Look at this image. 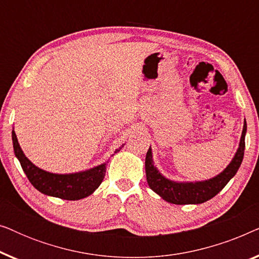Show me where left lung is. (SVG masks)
<instances>
[{
  "label": "left lung",
  "mask_w": 259,
  "mask_h": 259,
  "mask_svg": "<svg viewBox=\"0 0 259 259\" xmlns=\"http://www.w3.org/2000/svg\"><path fill=\"white\" fill-rule=\"evenodd\" d=\"M246 121L244 119L242 136L235 155L229 165L217 176L210 179L196 180V182H177L171 180L162 175L154 165L153 153L150 146L145 159V171L148 186L162 199L176 205L201 204L210 200L215 194L224 189V186L231 180L238 171L243 161L244 148H245Z\"/></svg>",
  "instance_id": "left-lung-1"
}]
</instances>
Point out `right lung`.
Wrapping results in <instances>:
<instances>
[{
  "label": "right lung",
  "instance_id": "add662e5",
  "mask_svg": "<svg viewBox=\"0 0 259 259\" xmlns=\"http://www.w3.org/2000/svg\"><path fill=\"white\" fill-rule=\"evenodd\" d=\"M12 138L14 153H15V157L19 159L23 172L26 173L31 185L37 191H40L41 193L46 194V196L66 200H79L91 196L104 180V177L106 175V166H107L109 159L100 165L83 169V171L73 173H53L37 167L26 157V154H24V152L20 146L14 128L12 132ZM123 145L116 148L114 154L121 150Z\"/></svg>",
  "mask_w": 259,
  "mask_h": 259
}]
</instances>
